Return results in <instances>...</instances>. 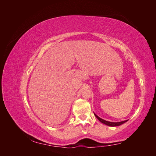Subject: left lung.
Returning a JSON list of instances; mask_svg holds the SVG:
<instances>
[{"label": "left lung", "instance_id": "left-lung-1", "mask_svg": "<svg viewBox=\"0 0 156 156\" xmlns=\"http://www.w3.org/2000/svg\"><path fill=\"white\" fill-rule=\"evenodd\" d=\"M94 115H95V116L97 118V119L100 120L101 123L104 124L105 125H107L108 126H112V127H115V126H120L122 124H123L124 123H125V122H126L127 120H125V121H122V122H108V121H106L105 120H103L102 119H101V118L99 117L98 115H96L95 113H94Z\"/></svg>", "mask_w": 156, "mask_h": 156}]
</instances>
